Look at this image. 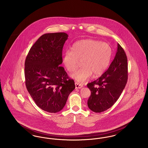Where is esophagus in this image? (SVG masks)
Wrapping results in <instances>:
<instances>
[{"mask_svg":"<svg viewBox=\"0 0 148 148\" xmlns=\"http://www.w3.org/2000/svg\"><path fill=\"white\" fill-rule=\"evenodd\" d=\"M75 88L77 89H80V88H82L83 87V85L82 84H80V83H79L77 82H75Z\"/></svg>","mask_w":148,"mask_h":148,"instance_id":"34e87169","label":"esophagus"}]
</instances>
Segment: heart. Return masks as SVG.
<instances>
[{
    "label": "heart",
    "mask_w": 148,
    "mask_h": 148,
    "mask_svg": "<svg viewBox=\"0 0 148 148\" xmlns=\"http://www.w3.org/2000/svg\"><path fill=\"white\" fill-rule=\"evenodd\" d=\"M112 55L110 46L106 42L87 39L75 42L71 50L64 54L63 63L69 72L75 71L81 61L82 67L71 77L77 82L83 83L93 74L101 75L108 68Z\"/></svg>",
    "instance_id": "b5f03b06"
}]
</instances>
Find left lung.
<instances>
[{
    "label": "left lung",
    "mask_w": 148,
    "mask_h": 148,
    "mask_svg": "<svg viewBox=\"0 0 148 148\" xmlns=\"http://www.w3.org/2000/svg\"><path fill=\"white\" fill-rule=\"evenodd\" d=\"M127 81V59L125 51L118 44L115 56L108 69L96 80L87 84L91 91L89 108L101 113L111 108L123 91Z\"/></svg>",
    "instance_id": "8db88e82"
}]
</instances>
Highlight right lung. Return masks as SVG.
<instances>
[{
  "mask_svg": "<svg viewBox=\"0 0 148 148\" xmlns=\"http://www.w3.org/2000/svg\"><path fill=\"white\" fill-rule=\"evenodd\" d=\"M68 37L65 33L42 35L31 47L25 61L27 89L36 106L49 113L62 110L75 88L74 81L61 66Z\"/></svg>",
  "mask_w": 148,
  "mask_h": 148,
  "instance_id": "obj_1",
  "label": "right lung"
}]
</instances>
